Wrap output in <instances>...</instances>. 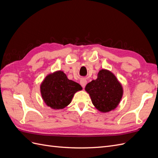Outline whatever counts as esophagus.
Here are the masks:
<instances>
[{"instance_id":"esophagus-1","label":"esophagus","mask_w":158,"mask_h":158,"mask_svg":"<svg viewBox=\"0 0 158 158\" xmlns=\"http://www.w3.org/2000/svg\"><path fill=\"white\" fill-rule=\"evenodd\" d=\"M80 85L82 86V88H84L85 86V85H86V84H87V81L85 80H80Z\"/></svg>"}]
</instances>
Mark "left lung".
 <instances>
[{"instance_id": "1", "label": "left lung", "mask_w": 158, "mask_h": 158, "mask_svg": "<svg viewBox=\"0 0 158 158\" xmlns=\"http://www.w3.org/2000/svg\"><path fill=\"white\" fill-rule=\"evenodd\" d=\"M92 103L99 111L108 112L116 108L123 96V88L111 72L102 70L98 78L85 86Z\"/></svg>"}]
</instances>
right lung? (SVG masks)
<instances>
[{"instance_id":"obj_1","label":"right lung","mask_w":158,"mask_h":158,"mask_svg":"<svg viewBox=\"0 0 158 158\" xmlns=\"http://www.w3.org/2000/svg\"><path fill=\"white\" fill-rule=\"evenodd\" d=\"M81 85L70 80L62 71L49 74L41 85L42 98L52 109H63L72 101L75 92L82 89Z\"/></svg>"}]
</instances>
